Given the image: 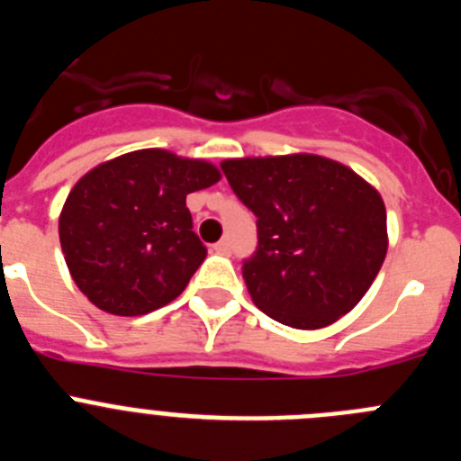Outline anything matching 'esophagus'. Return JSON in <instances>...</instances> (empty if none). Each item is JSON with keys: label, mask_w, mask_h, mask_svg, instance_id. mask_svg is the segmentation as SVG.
<instances>
[{"label": "esophagus", "mask_w": 461, "mask_h": 461, "mask_svg": "<svg viewBox=\"0 0 461 461\" xmlns=\"http://www.w3.org/2000/svg\"><path fill=\"white\" fill-rule=\"evenodd\" d=\"M214 251L221 256H230V251H233V247H230V242L228 240H219L217 244H214Z\"/></svg>", "instance_id": "esophagus-1"}]
</instances>
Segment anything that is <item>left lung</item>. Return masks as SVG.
<instances>
[{
    "mask_svg": "<svg viewBox=\"0 0 461 461\" xmlns=\"http://www.w3.org/2000/svg\"><path fill=\"white\" fill-rule=\"evenodd\" d=\"M221 170L256 214L258 247L242 263L256 307L297 330L325 328L351 312L388 251L378 191L316 154L228 158Z\"/></svg>",
    "mask_w": 461,
    "mask_h": 461,
    "instance_id": "1",
    "label": "left lung"
}]
</instances>
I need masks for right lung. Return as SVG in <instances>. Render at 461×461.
I'll use <instances>...</instances> for the list:
<instances>
[{
  "label": "right lung",
  "instance_id": "add662e5",
  "mask_svg": "<svg viewBox=\"0 0 461 461\" xmlns=\"http://www.w3.org/2000/svg\"><path fill=\"white\" fill-rule=\"evenodd\" d=\"M207 161L138 149L96 166L68 194L59 242L76 286L115 316L173 303L205 260L186 195L219 182Z\"/></svg>",
  "mask_w": 461,
  "mask_h": 461
}]
</instances>
